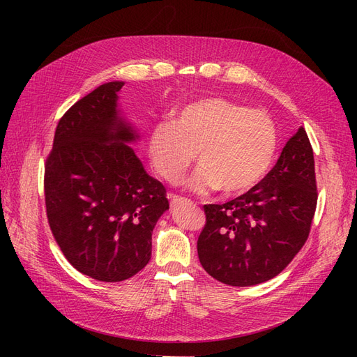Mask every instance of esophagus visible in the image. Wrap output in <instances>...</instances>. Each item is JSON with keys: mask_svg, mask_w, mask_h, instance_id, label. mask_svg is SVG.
<instances>
[{"mask_svg": "<svg viewBox=\"0 0 357 357\" xmlns=\"http://www.w3.org/2000/svg\"><path fill=\"white\" fill-rule=\"evenodd\" d=\"M169 202H171L172 207H176V205H180V204H185V202H188V199L181 198V197H178V195H171V197H169Z\"/></svg>", "mask_w": 357, "mask_h": 357, "instance_id": "1", "label": "esophagus"}]
</instances>
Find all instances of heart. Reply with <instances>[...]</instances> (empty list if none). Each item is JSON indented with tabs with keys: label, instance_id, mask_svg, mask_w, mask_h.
Masks as SVG:
<instances>
[{
	"label": "heart",
	"instance_id": "1",
	"mask_svg": "<svg viewBox=\"0 0 357 357\" xmlns=\"http://www.w3.org/2000/svg\"><path fill=\"white\" fill-rule=\"evenodd\" d=\"M277 147L271 116L220 96L185 105L174 121L158 123L149 137L150 160L165 181L177 183L197 153L199 169L190 188L219 189L225 195L253 189L271 168Z\"/></svg>",
	"mask_w": 357,
	"mask_h": 357
}]
</instances>
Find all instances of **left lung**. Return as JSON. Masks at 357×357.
I'll return each instance as SVG.
<instances>
[{"label":"left lung","mask_w":357,"mask_h":357,"mask_svg":"<svg viewBox=\"0 0 357 357\" xmlns=\"http://www.w3.org/2000/svg\"><path fill=\"white\" fill-rule=\"evenodd\" d=\"M317 205L312 147L304 128L257 185L225 204L204 205L198 257L213 278L255 286L278 275L305 244Z\"/></svg>","instance_id":"left-lung-1"}]
</instances>
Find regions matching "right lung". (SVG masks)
Here are the masks:
<instances>
[{"label":"right lung","mask_w":357,"mask_h":357,"mask_svg":"<svg viewBox=\"0 0 357 357\" xmlns=\"http://www.w3.org/2000/svg\"><path fill=\"white\" fill-rule=\"evenodd\" d=\"M123 82L104 83L61 117L45 164L53 238L79 273L107 283L131 278L152 256V232L169 208L131 143L138 137L117 112Z\"/></svg>","instance_id":"1"}]
</instances>
